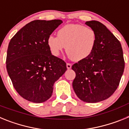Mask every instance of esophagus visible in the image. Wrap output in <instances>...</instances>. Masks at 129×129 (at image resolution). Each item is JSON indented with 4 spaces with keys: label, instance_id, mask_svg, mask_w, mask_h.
Segmentation results:
<instances>
[{
    "label": "esophagus",
    "instance_id": "obj_1",
    "mask_svg": "<svg viewBox=\"0 0 129 129\" xmlns=\"http://www.w3.org/2000/svg\"><path fill=\"white\" fill-rule=\"evenodd\" d=\"M67 69H71V68H72L71 64L67 63Z\"/></svg>",
    "mask_w": 129,
    "mask_h": 129
}]
</instances>
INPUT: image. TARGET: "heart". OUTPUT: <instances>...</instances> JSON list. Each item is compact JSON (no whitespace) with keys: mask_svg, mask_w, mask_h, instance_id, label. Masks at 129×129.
<instances>
[{"mask_svg":"<svg viewBox=\"0 0 129 129\" xmlns=\"http://www.w3.org/2000/svg\"><path fill=\"white\" fill-rule=\"evenodd\" d=\"M97 36L92 28L83 25L70 24L58 30L57 37H48L49 50L55 57L59 56L65 49L68 57L74 61H81L92 54L95 48Z\"/></svg>","mask_w":129,"mask_h":129,"instance_id":"b5f03b06","label":"heart"}]
</instances>
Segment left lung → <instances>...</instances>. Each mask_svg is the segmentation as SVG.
I'll return each instance as SVG.
<instances>
[{
	"mask_svg": "<svg viewBox=\"0 0 129 129\" xmlns=\"http://www.w3.org/2000/svg\"><path fill=\"white\" fill-rule=\"evenodd\" d=\"M85 24L95 31L97 41L92 54L72 66L76 77L72 86L75 93L86 103L107 100L117 89L123 74L125 61L120 42L99 21Z\"/></svg>",
	"mask_w": 129,
	"mask_h": 129,
	"instance_id": "left-lung-1",
	"label": "left lung"
}]
</instances>
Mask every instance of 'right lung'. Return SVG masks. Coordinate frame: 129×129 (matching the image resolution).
<instances>
[{"mask_svg": "<svg viewBox=\"0 0 129 129\" xmlns=\"http://www.w3.org/2000/svg\"><path fill=\"white\" fill-rule=\"evenodd\" d=\"M62 22L61 20H35L22 27L10 40L6 68L15 89L33 103L47 101L53 84L67 70L65 62L53 56L48 37Z\"/></svg>", "mask_w": 129, "mask_h": 129, "instance_id": "add662e5", "label": "right lung"}]
</instances>
